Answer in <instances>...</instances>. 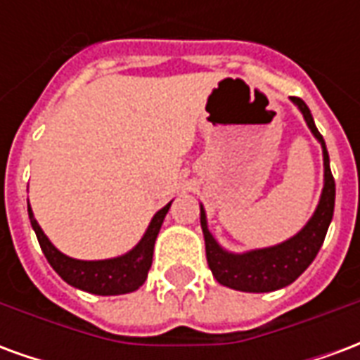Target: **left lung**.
Masks as SVG:
<instances>
[{"label": "left lung", "mask_w": 360, "mask_h": 360, "mask_svg": "<svg viewBox=\"0 0 360 360\" xmlns=\"http://www.w3.org/2000/svg\"><path fill=\"white\" fill-rule=\"evenodd\" d=\"M291 102L299 108L309 125L310 133L320 142L322 158H324L322 195L318 200L316 210L301 231L274 247L252 249L247 252H231V250L224 249L216 241V237L210 233L206 210L200 204V227H202L204 243H206L208 266H210L214 278L218 279V283L235 289V291L270 293V291L293 283L316 258L318 250L322 247L326 233H328L330 221H332L333 204H335V181L330 172V156L326 150V142L322 134L318 133L309 105L302 102L301 98H291Z\"/></svg>", "instance_id": "8db88e82"}]
</instances>
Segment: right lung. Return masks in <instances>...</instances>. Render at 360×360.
I'll return each mask as SVG.
<instances>
[{"instance_id": "obj_1", "label": "right lung", "mask_w": 360, "mask_h": 360, "mask_svg": "<svg viewBox=\"0 0 360 360\" xmlns=\"http://www.w3.org/2000/svg\"><path fill=\"white\" fill-rule=\"evenodd\" d=\"M172 202H167L162 210L154 214L142 239L133 249L121 257L105 258V260H77V258L67 257L53 247V243L44 233L42 227L38 226L30 204H28V218H30V226L34 229L36 237H38V243L42 247L44 257L48 258L50 266L58 271L59 278L63 281L81 291H86V293L125 295L136 291L148 278L152 255H154V243H156L160 227L164 224L165 214L169 210Z\"/></svg>"}]
</instances>
